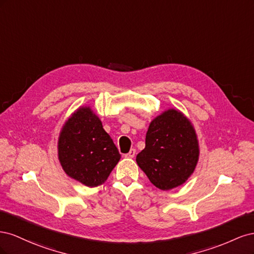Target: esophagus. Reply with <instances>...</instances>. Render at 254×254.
<instances>
[{"instance_id": "34e87169", "label": "esophagus", "mask_w": 254, "mask_h": 254, "mask_svg": "<svg viewBox=\"0 0 254 254\" xmlns=\"http://www.w3.org/2000/svg\"><path fill=\"white\" fill-rule=\"evenodd\" d=\"M134 156H135V149H134V148H132V149H130V151H129L128 153H126V155H125V158L132 159Z\"/></svg>"}]
</instances>
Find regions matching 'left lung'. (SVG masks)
Masks as SVG:
<instances>
[{
  "label": "left lung",
  "mask_w": 254,
  "mask_h": 254,
  "mask_svg": "<svg viewBox=\"0 0 254 254\" xmlns=\"http://www.w3.org/2000/svg\"><path fill=\"white\" fill-rule=\"evenodd\" d=\"M198 157L194 127L180 111L170 109L150 123L145 148L137 153L136 163L153 186L167 190L188 180Z\"/></svg>",
  "instance_id": "1"
}]
</instances>
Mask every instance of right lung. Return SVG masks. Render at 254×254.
Instances as JSON below:
<instances>
[{
	"mask_svg": "<svg viewBox=\"0 0 254 254\" xmlns=\"http://www.w3.org/2000/svg\"><path fill=\"white\" fill-rule=\"evenodd\" d=\"M58 158L67 176L94 188L107 180L121 155L101 120L90 107H81L61 130Z\"/></svg>",
	"mask_w": 254,
	"mask_h": 254,
	"instance_id": "add662e5",
	"label": "right lung"
}]
</instances>
